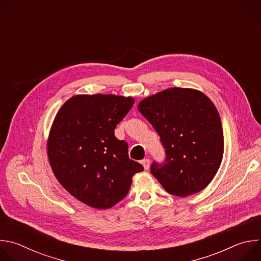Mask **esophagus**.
<instances>
[{
	"mask_svg": "<svg viewBox=\"0 0 261 261\" xmlns=\"http://www.w3.org/2000/svg\"><path fill=\"white\" fill-rule=\"evenodd\" d=\"M141 164H142V166L144 167V169L147 170L148 168H150V164H151L150 159H143V160L141 161Z\"/></svg>",
	"mask_w": 261,
	"mask_h": 261,
	"instance_id": "1",
	"label": "esophagus"
}]
</instances>
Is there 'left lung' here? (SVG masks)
I'll use <instances>...</instances> for the list:
<instances>
[{"label": "left lung", "mask_w": 261, "mask_h": 261, "mask_svg": "<svg viewBox=\"0 0 261 261\" xmlns=\"http://www.w3.org/2000/svg\"><path fill=\"white\" fill-rule=\"evenodd\" d=\"M139 113L160 136L164 164L152 174L170 194L186 197L203 190L216 175L224 152L218 110L202 92L169 88L141 100Z\"/></svg>", "instance_id": "obj_1"}]
</instances>
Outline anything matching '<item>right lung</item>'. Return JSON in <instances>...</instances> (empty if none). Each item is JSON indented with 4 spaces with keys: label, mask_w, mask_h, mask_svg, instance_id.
<instances>
[{
    "label": "right lung",
    "mask_w": 261,
    "mask_h": 261,
    "mask_svg": "<svg viewBox=\"0 0 261 261\" xmlns=\"http://www.w3.org/2000/svg\"><path fill=\"white\" fill-rule=\"evenodd\" d=\"M134 104L132 97L76 95L60 108L47 139L55 176L83 203L106 210L127 194L132 176L143 170L128 156V144L115 136Z\"/></svg>",
    "instance_id": "add662e5"
}]
</instances>
